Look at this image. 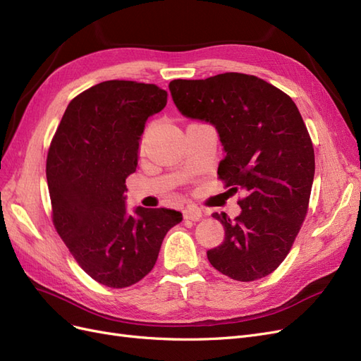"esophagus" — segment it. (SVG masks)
I'll list each match as a JSON object with an SVG mask.
<instances>
[{
    "instance_id": "esophagus-1",
    "label": "esophagus",
    "mask_w": 361,
    "mask_h": 361,
    "mask_svg": "<svg viewBox=\"0 0 361 361\" xmlns=\"http://www.w3.org/2000/svg\"><path fill=\"white\" fill-rule=\"evenodd\" d=\"M183 218L190 221H199L202 218V211L197 209V207H187V209L183 211Z\"/></svg>"
}]
</instances>
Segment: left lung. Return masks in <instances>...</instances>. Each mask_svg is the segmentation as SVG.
<instances>
[{
  "label": "left lung",
  "mask_w": 361,
  "mask_h": 361,
  "mask_svg": "<svg viewBox=\"0 0 361 361\" xmlns=\"http://www.w3.org/2000/svg\"><path fill=\"white\" fill-rule=\"evenodd\" d=\"M178 110L215 126L224 149L218 176L244 192L241 214H212L224 241L207 250L211 265L238 281L277 269L307 214L314 152L297 105L255 75L227 72L206 80H173Z\"/></svg>",
  "instance_id": "left-lung-1"
}]
</instances>
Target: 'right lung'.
<instances>
[{
    "label": "right lung",
    "instance_id": "1",
    "mask_svg": "<svg viewBox=\"0 0 361 361\" xmlns=\"http://www.w3.org/2000/svg\"><path fill=\"white\" fill-rule=\"evenodd\" d=\"M167 104L155 84L104 81L71 101L47 158L52 223L78 265L108 288H128L155 267L164 236L182 221L166 207L125 206L146 120Z\"/></svg>",
    "mask_w": 361,
    "mask_h": 361
}]
</instances>
